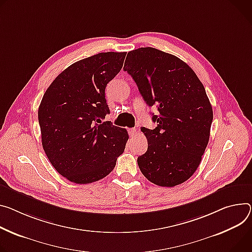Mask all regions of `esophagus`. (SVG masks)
I'll list each match as a JSON object with an SVG mask.
<instances>
[{
  "mask_svg": "<svg viewBox=\"0 0 252 252\" xmlns=\"http://www.w3.org/2000/svg\"><path fill=\"white\" fill-rule=\"evenodd\" d=\"M128 133L130 136H134L136 134V128H134V127L128 128Z\"/></svg>",
  "mask_w": 252,
  "mask_h": 252,
  "instance_id": "34e87169",
  "label": "esophagus"
}]
</instances>
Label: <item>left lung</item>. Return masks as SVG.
Masks as SVG:
<instances>
[{
  "instance_id": "1",
  "label": "left lung",
  "mask_w": 252,
  "mask_h": 252,
  "mask_svg": "<svg viewBox=\"0 0 252 252\" xmlns=\"http://www.w3.org/2000/svg\"><path fill=\"white\" fill-rule=\"evenodd\" d=\"M124 70L158 110L156 128L142 129L148 151L138 158L140 170L158 186L180 185L196 172L209 142L213 110L205 88L187 63L152 47L129 51Z\"/></svg>"
}]
</instances>
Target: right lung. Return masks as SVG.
<instances>
[{
  "instance_id": "obj_1",
  "label": "right lung",
  "mask_w": 252,
  "mask_h": 252,
  "mask_svg": "<svg viewBox=\"0 0 252 252\" xmlns=\"http://www.w3.org/2000/svg\"><path fill=\"white\" fill-rule=\"evenodd\" d=\"M126 52H104L62 71L38 109L42 146L55 170L75 184L107 176L128 140L126 129L102 122L105 87L123 68Z\"/></svg>"
}]
</instances>
